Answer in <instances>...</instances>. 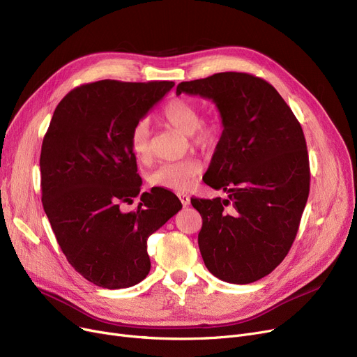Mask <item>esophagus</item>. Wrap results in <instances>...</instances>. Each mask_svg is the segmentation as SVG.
<instances>
[{
	"instance_id": "34e87169",
	"label": "esophagus",
	"mask_w": 357,
	"mask_h": 357,
	"mask_svg": "<svg viewBox=\"0 0 357 357\" xmlns=\"http://www.w3.org/2000/svg\"><path fill=\"white\" fill-rule=\"evenodd\" d=\"M178 197H179V199H181V202H182L183 207H188V205L191 204V198H190V195H186V194H179Z\"/></svg>"
}]
</instances>
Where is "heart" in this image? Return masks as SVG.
<instances>
[{
    "label": "heart",
    "instance_id": "1",
    "mask_svg": "<svg viewBox=\"0 0 357 357\" xmlns=\"http://www.w3.org/2000/svg\"><path fill=\"white\" fill-rule=\"evenodd\" d=\"M163 121L190 136L191 142L201 149L213 147L221 135V127L217 121H202L201 111L197 104L185 98H174L167 101L162 109ZM130 147L136 159L142 163L152 160V143L150 130L144 120L135 124L130 131ZM201 162L195 158H186L178 162L163 163L149 175V183L171 191H186L201 174Z\"/></svg>",
    "mask_w": 357,
    "mask_h": 357
}]
</instances>
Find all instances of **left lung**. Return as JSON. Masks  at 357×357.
<instances>
[{
    "instance_id": "left-lung-1",
    "label": "left lung",
    "mask_w": 357,
    "mask_h": 357,
    "mask_svg": "<svg viewBox=\"0 0 357 357\" xmlns=\"http://www.w3.org/2000/svg\"><path fill=\"white\" fill-rule=\"evenodd\" d=\"M182 92L211 100L222 133L202 181L227 198H191L202 217L198 246L224 282L252 284L288 255L310 192L301 124L265 79L241 72L181 82Z\"/></svg>"
}]
</instances>
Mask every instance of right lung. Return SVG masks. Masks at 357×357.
Masks as SVG:
<instances>
[{
    "label": "right lung",
    "instance_id": "obj_1",
    "mask_svg": "<svg viewBox=\"0 0 357 357\" xmlns=\"http://www.w3.org/2000/svg\"><path fill=\"white\" fill-rule=\"evenodd\" d=\"M174 85L104 79L72 89L53 112L40 153L43 208L69 264L97 287L142 282L149 236L182 208L174 192L152 188L136 211H121L142 186L130 131Z\"/></svg>",
    "mask_w": 357,
    "mask_h": 357
}]
</instances>
